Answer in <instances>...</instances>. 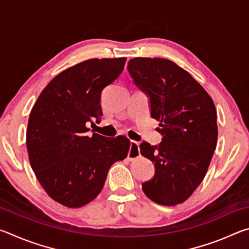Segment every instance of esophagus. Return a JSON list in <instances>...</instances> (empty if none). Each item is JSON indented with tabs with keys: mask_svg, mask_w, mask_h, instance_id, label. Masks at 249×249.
<instances>
[{
	"mask_svg": "<svg viewBox=\"0 0 249 249\" xmlns=\"http://www.w3.org/2000/svg\"><path fill=\"white\" fill-rule=\"evenodd\" d=\"M141 151H140V144L135 141H130V148L128 151L127 158L128 160H134L135 158L140 157Z\"/></svg>",
	"mask_w": 249,
	"mask_h": 249,
	"instance_id": "obj_1",
	"label": "esophagus"
}]
</instances>
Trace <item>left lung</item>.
Returning a JSON list of instances; mask_svg holds the SVG:
<instances>
[{
    "label": "left lung",
    "instance_id": "obj_1",
    "mask_svg": "<svg viewBox=\"0 0 249 249\" xmlns=\"http://www.w3.org/2000/svg\"><path fill=\"white\" fill-rule=\"evenodd\" d=\"M127 70L148 94L150 116L162 134L158 146H140L155 163V175L142 184V191L158 204L182 203L204 179L216 148L215 105L188 71L168 59L136 57Z\"/></svg>",
    "mask_w": 249,
    "mask_h": 249
}]
</instances>
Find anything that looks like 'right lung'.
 Instances as JSON below:
<instances>
[{
  "mask_svg": "<svg viewBox=\"0 0 249 249\" xmlns=\"http://www.w3.org/2000/svg\"><path fill=\"white\" fill-rule=\"evenodd\" d=\"M126 58H93L66 69L41 91L31 111L26 146L46 193L77 209L102 190L113 163L127 157L126 136H87V122L102 115L101 92L122 73Z\"/></svg>",
  "mask_w": 249,
  "mask_h": 249,
  "instance_id": "right-lung-1",
  "label": "right lung"
}]
</instances>
